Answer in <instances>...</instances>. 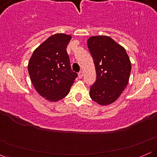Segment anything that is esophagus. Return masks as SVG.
Here are the masks:
<instances>
[{"label":"esophagus","mask_w":157,"mask_h":157,"mask_svg":"<svg viewBox=\"0 0 157 157\" xmlns=\"http://www.w3.org/2000/svg\"><path fill=\"white\" fill-rule=\"evenodd\" d=\"M78 77H79V78H82V71H80V72H79L78 73Z\"/></svg>","instance_id":"esophagus-1"}]
</instances>
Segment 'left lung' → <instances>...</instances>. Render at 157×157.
Wrapping results in <instances>:
<instances>
[{
    "label": "left lung",
    "mask_w": 157,
    "mask_h": 157,
    "mask_svg": "<svg viewBox=\"0 0 157 157\" xmlns=\"http://www.w3.org/2000/svg\"><path fill=\"white\" fill-rule=\"evenodd\" d=\"M94 63L97 79L90 97L101 105L116 101L128 83L131 63L122 46L108 36H93L87 41Z\"/></svg>",
    "instance_id": "left-lung-1"
}]
</instances>
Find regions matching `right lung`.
I'll return each mask as SVG.
<instances>
[{
  "instance_id": "1",
  "label": "right lung",
  "mask_w": 157,
  "mask_h": 157,
  "mask_svg": "<svg viewBox=\"0 0 157 157\" xmlns=\"http://www.w3.org/2000/svg\"><path fill=\"white\" fill-rule=\"evenodd\" d=\"M71 37L55 34L32 54L28 71L36 91L48 101L56 102L69 92L77 74L71 70L66 51Z\"/></svg>"
}]
</instances>
